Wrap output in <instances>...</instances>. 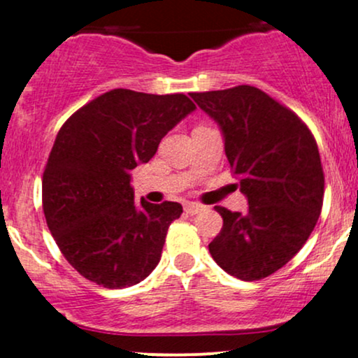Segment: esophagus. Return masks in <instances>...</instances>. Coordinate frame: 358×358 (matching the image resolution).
I'll return each instance as SVG.
<instances>
[{
    "mask_svg": "<svg viewBox=\"0 0 358 358\" xmlns=\"http://www.w3.org/2000/svg\"><path fill=\"white\" fill-rule=\"evenodd\" d=\"M200 210H203V207L200 203H196V202L185 203V212L190 213V215H195V213H199Z\"/></svg>",
    "mask_w": 358,
    "mask_h": 358,
    "instance_id": "34e87169",
    "label": "esophagus"
}]
</instances>
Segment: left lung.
Wrapping results in <instances>:
<instances>
[{"mask_svg":"<svg viewBox=\"0 0 358 358\" xmlns=\"http://www.w3.org/2000/svg\"><path fill=\"white\" fill-rule=\"evenodd\" d=\"M190 96L219 124L249 203L245 213L215 207L224 227L208 250L231 276L268 278L305 245L322 213L324 176L313 134L252 85Z\"/></svg>","mask_w":358,"mask_h":358,"instance_id":"1","label":"left lung"}]
</instances>
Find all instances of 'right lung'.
<instances>
[{
  "label": "right lung",
  "mask_w": 358,
  "mask_h": 358,
  "mask_svg": "<svg viewBox=\"0 0 358 358\" xmlns=\"http://www.w3.org/2000/svg\"><path fill=\"white\" fill-rule=\"evenodd\" d=\"M195 109L185 94L114 89L60 127L43 171V213L64 257L85 279L121 289L158 266L168 227L183 208L134 203L131 170L150 162Z\"/></svg>",
  "instance_id": "right-lung-1"
}]
</instances>
